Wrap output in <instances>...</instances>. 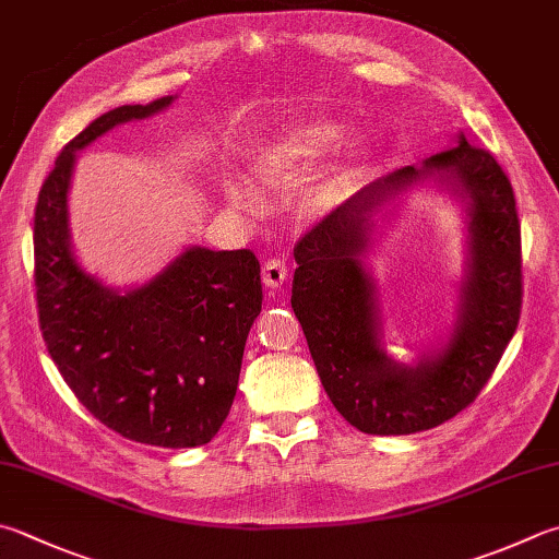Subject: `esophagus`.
I'll list each match as a JSON object with an SVG mask.
<instances>
[{
	"label": "esophagus",
	"mask_w": 559,
	"mask_h": 559,
	"mask_svg": "<svg viewBox=\"0 0 559 559\" xmlns=\"http://www.w3.org/2000/svg\"><path fill=\"white\" fill-rule=\"evenodd\" d=\"M287 275H289V267H287V260L282 255L267 258L265 265H262V282H265V287L270 289L282 287V284L287 282Z\"/></svg>",
	"instance_id": "esophagus-1"
}]
</instances>
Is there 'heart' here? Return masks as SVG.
<instances>
[{"label": "heart", "mask_w": 559, "mask_h": 559, "mask_svg": "<svg viewBox=\"0 0 559 559\" xmlns=\"http://www.w3.org/2000/svg\"><path fill=\"white\" fill-rule=\"evenodd\" d=\"M343 139V126L335 121H313L304 123L299 129L280 135L275 143H270L265 151L258 155L255 160V175L260 177L262 185L267 187H289L297 182L299 177L316 165L321 157L329 155L335 145ZM350 173V165H345L333 175L329 182H323L316 192L309 197L311 209L329 206L333 197L338 194L343 180ZM228 199L238 206L252 209L258 204V197L252 192V187L243 182L228 185Z\"/></svg>", "instance_id": "1"}]
</instances>
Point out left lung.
I'll list each match as a JSON object with an SVG mask.
<instances>
[{"label":"left lung","instance_id":"obj_1","mask_svg":"<svg viewBox=\"0 0 559 559\" xmlns=\"http://www.w3.org/2000/svg\"><path fill=\"white\" fill-rule=\"evenodd\" d=\"M438 174L471 197V272L451 343L418 368L378 345L373 288L361 270L371 214L420 176ZM292 309L307 335L325 394L347 424L372 436L436 428L467 408L497 370L523 304L521 224L509 175L462 135L455 148L362 187L294 246Z\"/></svg>","mask_w":559,"mask_h":559}]
</instances>
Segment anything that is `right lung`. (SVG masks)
Wrapping results in <instances>:
<instances>
[{
	"label": "right lung",
	"instance_id": "right-lung-1",
	"mask_svg": "<svg viewBox=\"0 0 559 559\" xmlns=\"http://www.w3.org/2000/svg\"><path fill=\"white\" fill-rule=\"evenodd\" d=\"M170 102L116 107L60 151L38 192L34 282L40 333L80 404L135 443L197 448L218 433L234 404L262 304L258 258L189 248L145 287L119 294L78 265L68 240L75 153Z\"/></svg>",
	"mask_w": 559,
	"mask_h": 559
}]
</instances>
